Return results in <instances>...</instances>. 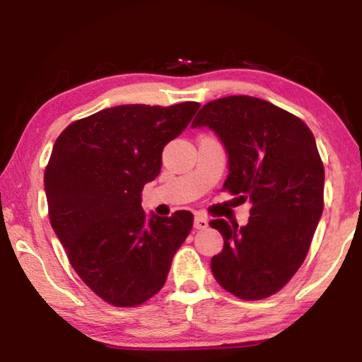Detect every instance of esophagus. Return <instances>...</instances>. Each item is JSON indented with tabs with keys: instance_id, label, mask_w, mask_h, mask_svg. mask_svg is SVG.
<instances>
[{
	"instance_id": "esophagus-1",
	"label": "esophagus",
	"mask_w": 362,
	"mask_h": 362,
	"mask_svg": "<svg viewBox=\"0 0 362 362\" xmlns=\"http://www.w3.org/2000/svg\"><path fill=\"white\" fill-rule=\"evenodd\" d=\"M207 227H209V221H207L204 216L197 214V216L194 217V229H197V230H204V229H207Z\"/></svg>"
}]
</instances>
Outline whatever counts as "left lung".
<instances>
[{
	"instance_id": "1",
	"label": "left lung",
	"mask_w": 362,
	"mask_h": 362,
	"mask_svg": "<svg viewBox=\"0 0 362 362\" xmlns=\"http://www.w3.org/2000/svg\"><path fill=\"white\" fill-rule=\"evenodd\" d=\"M197 127L211 128L229 156L222 189L252 204L247 226L211 221L224 237L212 275L242 300L267 298L303 264L323 214L325 168L313 133L298 117L249 95L206 103Z\"/></svg>"
}]
</instances>
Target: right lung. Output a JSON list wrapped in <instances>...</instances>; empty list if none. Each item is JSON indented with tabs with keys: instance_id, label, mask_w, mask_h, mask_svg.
Listing matches in <instances>:
<instances>
[{
	"instance_id": "right-lung-1",
	"label": "right lung",
	"mask_w": 362,
	"mask_h": 362,
	"mask_svg": "<svg viewBox=\"0 0 362 362\" xmlns=\"http://www.w3.org/2000/svg\"><path fill=\"white\" fill-rule=\"evenodd\" d=\"M201 105H118L69 125L44 173L49 219L69 262L93 293L136 306L165 285L192 229L189 211L146 217L141 191L161 170L166 143Z\"/></svg>"
}]
</instances>
